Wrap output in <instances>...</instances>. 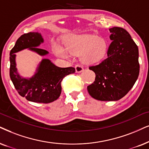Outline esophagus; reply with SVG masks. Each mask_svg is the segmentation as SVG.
<instances>
[{"label":"esophagus","instance_id":"1","mask_svg":"<svg viewBox=\"0 0 149 149\" xmlns=\"http://www.w3.org/2000/svg\"><path fill=\"white\" fill-rule=\"evenodd\" d=\"M75 69H76V71L77 73H80L84 70L83 67L80 65H76L75 66Z\"/></svg>","mask_w":149,"mask_h":149}]
</instances>
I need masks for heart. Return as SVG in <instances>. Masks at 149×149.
Here are the masks:
<instances>
[{
    "label": "heart",
    "instance_id": "obj_1",
    "mask_svg": "<svg viewBox=\"0 0 149 149\" xmlns=\"http://www.w3.org/2000/svg\"><path fill=\"white\" fill-rule=\"evenodd\" d=\"M65 48L57 46L55 52L58 56L67 57L69 53L80 55L86 64L97 63L106 58L109 44L104 38L93 35H71L66 40Z\"/></svg>",
    "mask_w": 149,
    "mask_h": 149
}]
</instances>
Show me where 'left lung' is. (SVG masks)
I'll return each mask as SVG.
<instances>
[{
	"instance_id": "1",
	"label": "left lung",
	"mask_w": 149,
	"mask_h": 149,
	"mask_svg": "<svg viewBox=\"0 0 149 149\" xmlns=\"http://www.w3.org/2000/svg\"><path fill=\"white\" fill-rule=\"evenodd\" d=\"M112 40L107 58L88 68L95 73V81L87 86L89 95L100 101H117L127 94L140 72L138 47L129 32L122 27L109 29Z\"/></svg>"
}]
</instances>
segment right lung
<instances>
[{
  "label": "right lung",
  "instance_id": "1",
  "mask_svg": "<svg viewBox=\"0 0 149 149\" xmlns=\"http://www.w3.org/2000/svg\"><path fill=\"white\" fill-rule=\"evenodd\" d=\"M42 42L40 33L29 32L22 35L10 52L9 75L15 88L22 97L33 102L47 104L60 97L62 80L67 75L75 73L76 70L71 67H58L49 60L43 59L34 76L29 79L21 78L17 72L15 53L29 48L40 56H45L48 54L47 51L37 47Z\"/></svg>",
  "mask_w": 149,
  "mask_h": 149
}]
</instances>
